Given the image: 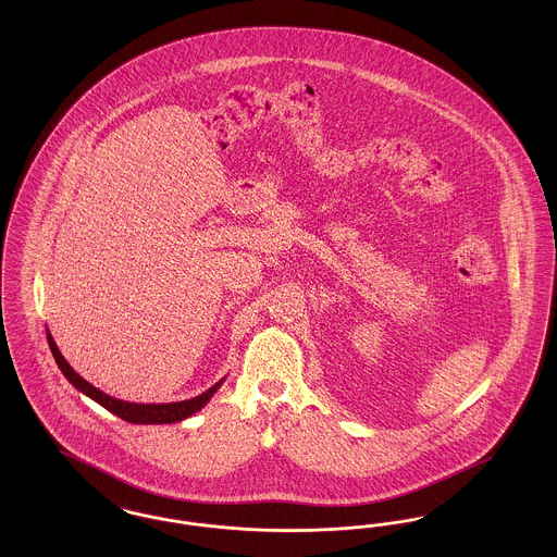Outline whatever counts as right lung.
Here are the masks:
<instances>
[{
	"label": "right lung",
	"mask_w": 557,
	"mask_h": 557,
	"mask_svg": "<svg viewBox=\"0 0 557 557\" xmlns=\"http://www.w3.org/2000/svg\"><path fill=\"white\" fill-rule=\"evenodd\" d=\"M48 345H50L58 368L77 391L89 398H94L96 403H100L110 413H114L121 420L132 422V424H175V422L191 418L196 411H200L211 400L212 395L225 382V377H223L216 384H212L211 388L205 391L202 395L187 398V400H177V403H127V400H121V398L110 397L107 393H102L100 388H96L94 384H89L87 380H83L79 373L69 366V361L62 357V352L58 350L50 330H48Z\"/></svg>",
	"instance_id": "add662e5"
}]
</instances>
